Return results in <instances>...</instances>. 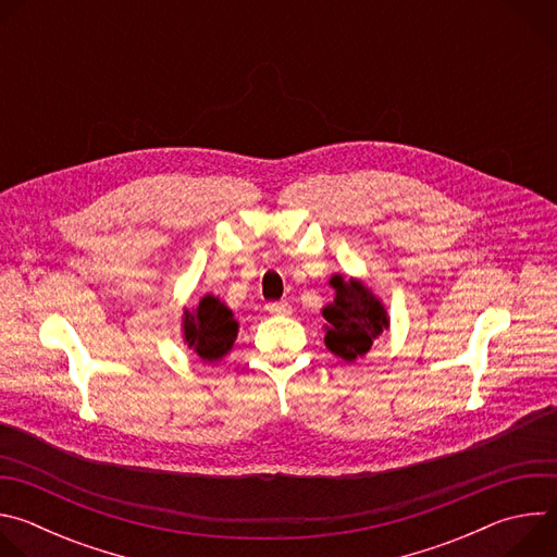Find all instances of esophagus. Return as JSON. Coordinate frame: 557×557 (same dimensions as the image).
I'll list each match as a JSON object with an SVG mask.
<instances>
[{
	"mask_svg": "<svg viewBox=\"0 0 557 557\" xmlns=\"http://www.w3.org/2000/svg\"><path fill=\"white\" fill-rule=\"evenodd\" d=\"M269 312L273 314H288L290 312V304L288 301H271L264 306Z\"/></svg>",
	"mask_w": 557,
	"mask_h": 557,
	"instance_id": "34e87169",
	"label": "esophagus"
}]
</instances>
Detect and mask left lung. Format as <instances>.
I'll use <instances>...</instances> for the list:
<instances>
[{"mask_svg": "<svg viewBox=\"0 0 557 557\" xmlns=\"http://www.w3.org/2000/svg\"><path fill=\"white\" fill-rule=\"evenodd\" d=\"M331 284L337 295L335 301L324 308L329 322L324 342L329 350L344 361H355L363 357L383 329H387V314L363 284L355 280L344 282L339 275H335Z\"/></svg>", "mask_w": 557, "mask_h": 557, "instance_id": "1", "label": "left lung"}]
</instances>
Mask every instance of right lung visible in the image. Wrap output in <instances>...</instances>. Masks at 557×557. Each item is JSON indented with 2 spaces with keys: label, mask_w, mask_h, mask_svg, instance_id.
<instances>
[{
  "label": "right lung",
  "mask_w": 557,
  "mask_h": 557,
  "mask_svg": "<svg viewBox=\"0 0 557 557\" xmlns=\"http://www.w3.org/2000/svg\"><path fill=\"white\" fill-rule=\"evenodd\" d=\"M183 329L189 348L207 361L220 359L233 346L237 335V324L231 310L213 295L202 297L194 312H185Z\"/></svg>",
  "instance_id": "obj_1"
}]
</instances>
